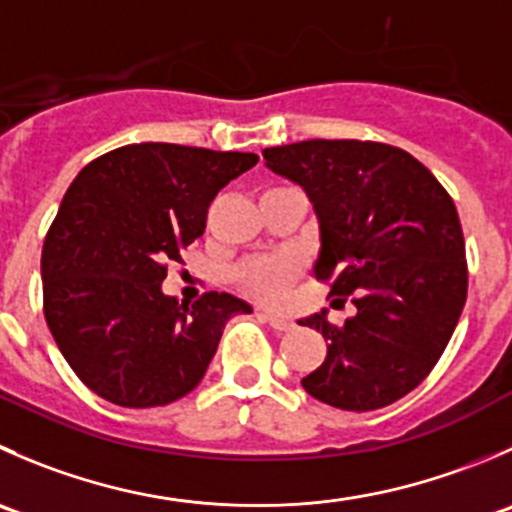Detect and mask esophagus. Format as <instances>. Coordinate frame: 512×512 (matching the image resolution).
<instances>
[{
    "mask_svg": "<svg viewBox=\"0 0 512 512\" xmlns=\"http://www.w3.org/2000/svg\"><path fill=\"white\" fill-rule=\"evenodd\" d=\"M260 317H265L267 322H270L272 327H275L277 332H287V330H292V320L287 315H282V312H277V310H270V307H262L260 310Z\"/></svg>",
    "mask_w": 512,
    "mask_h": 512,
    "instance_id": "34e87169",
    "label": "esophagus"
}]
</instances>
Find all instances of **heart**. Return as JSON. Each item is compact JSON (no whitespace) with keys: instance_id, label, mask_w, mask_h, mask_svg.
Listing matches in <instances>:
<instances>
[{"instance_id":"heart-1","label":"heart","mask_w":512,"mask_h":512,"mask_svg":"<svg viewBox=\"0 0 512 512\" xmlns=\"http://www.w3.org/2000/svg\"><path fill=\"white\" fill-rule=\"evenodd\" d=\"M297 275V262L287 255L260 257V260L245 262L237 270V280L247 292L265 300H277L285 295L290 282Z\"/></svg>"}]
</instances>
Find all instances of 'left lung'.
Segmentation results:
<instances>
[{
	"label": "left lung",
	"instance_id": "1",
	"mask_svg": "<svg viewBox=\"0 0 512 512\" xmlns=\"http://www.w3.org/2000/svg\"><path fill=\"white\" fill-rule=\"evenodd\" d=\"M262 157L310 197L320 227L312 275L357 307L342 325L327 310L300 320L327 342L302 388L352 413L395 403L440 360L468 297L453 200L428 167L382 142L307 140Z\"/></svg>",
	"mask_w": 512,
	"mask_h": 512
}]
</instances>
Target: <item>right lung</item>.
<instances>
[{"label": "right lung", "mask_w": 512, "mask_h": 512, "mask_svg": "<svg viewBox=\"0 0 512 512\" xmlns=\"http://www.w3.org/2000/svg\"><path fill=\"white\" fill-rule=\"evenodd\" d=\"M255 165L252 152L142 142L74 177L44 240V317L64 360L99 398L122 408L185 398L227 320L252 312L227 292L180 305L162 280L167 262H180L205 232L217 192Z\"/></svg>", "instance_id": "add662e5"}]
</instances>
